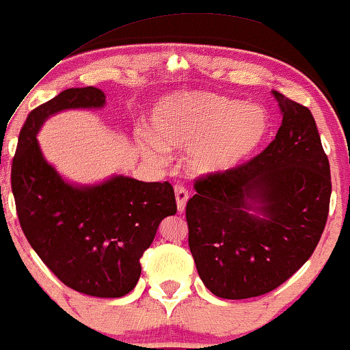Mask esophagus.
Listing matches in <instances>:
<instances>
[{
  "mask_svg": "<svg viewBox=\"0 0 350 350\" xmlns=\"http://www.w3.org/2000/svg\"><path fill=\"white\" fill-rule=\"evenodd\" d=\"M175 198H176V209L178 213H183L185 204L188 201V190L183 185H175Z\"/></svg>",
  "mask_w": 350,
  "mask_h": 350,
  "instance_id": "34e87169",
  "label": "esophagus"
}]
</instances>
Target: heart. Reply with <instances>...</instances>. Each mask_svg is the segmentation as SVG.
<instances>
[{
    "label": "heart",
    "instance_id": "1",
    "mask_svg": "<svg viewBox=\"0 0 350 350\" xmlns=\"http://www.w3.org/2000/svg\"><path fill=\"white\" fill-rule=\"evenodd\" d=\"M152 135L142 133V154L160 159L163 147L191 149L190 167L215 174L237 167L265 139L269 116L260 106L215 93H185L163 98L150 116Z\"/></svg>",
    "mask_w": 350,
    "mask_h": 350
}]
</instances>
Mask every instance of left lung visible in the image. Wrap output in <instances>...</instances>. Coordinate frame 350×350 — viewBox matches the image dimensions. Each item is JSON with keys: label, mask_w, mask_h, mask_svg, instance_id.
I'll return each instance as SVG.
<instances>
[{"label": "left lung", "mask_w": 350, "mask_h": 350, "mask_svg": "<svg viewBox=\"0 0 350 350\" xmlns=\"http://www.w3.org/2000/svg\"><path fill=\"white\" fill-rule=\"evenodd\" d=\"M283 113L260 154L226 172L201 176L187 203L188 245L216 297L269 293L313 256L329 215L331 170L306 106L273 92ZM264 217L248 211L253 203Z\"/></svg>", "instance_id": "left-lung-1"}]
</instances>
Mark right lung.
<instances>
[{
  "label": "right lung",
  "mask_w": 350,
  "mask_h": 350,
  "mask_svg": "<svg viewBox=\"0 0 350 350\" xmlns=\"http://www.w3.org/2000/svg\"><path fill=\"white\" fill-rule=\"evenodd\" d=\"M101 90L70 88L37 106L21 129L11 188L24 236L68 288L100 298L124 297L141 277V257L160 221L176 213L174 187L114 176L90 188L65 183L49 165L36 134L51 114L100 108Z\"/></svg>",
  "instance_id": "1"
}]
</instances>
